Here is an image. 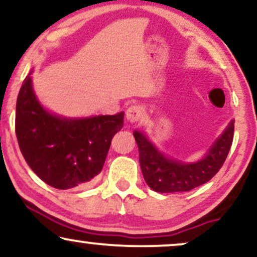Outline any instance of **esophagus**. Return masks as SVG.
<instances>
[{"label": "esophagus", "mask_w": 257, "mask_h": 257, "mask_svg": "<svg viewBox=\"0 0 257 257\" xmlns=\"http://www.w3.org/2000/svg\"><path fill=\"white\" fill-rule=\"evenodd\" d=\"M142 117H144V111H142V107L138 106V105H132L125 112V118L129 123L140 122Z\"/></svg>", "instance_id": "1"}]
</instances>
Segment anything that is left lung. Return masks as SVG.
<instances>
[{
    "label": "left lung",
    "instance_id": "8db88e82",
    "mask_svg": "<svg viewBox=\"0 0 257 257\" xmlns=\"http://www.w3.org/2000/svg\"><path fill=\"white\" fill-rule=\"evenodd\" d=\"M234 119H231L205 156L195 162H185L164 154L144 131H134L139 160L148 187L158 193H181L207 183L226 159L232 145Z\"/></svg>",
    "mask_w": 257,
    "mask_h": 257
}]
</instances>
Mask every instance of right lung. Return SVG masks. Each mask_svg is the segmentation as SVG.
I'll return each instance as SVG.
<instances>
[{"mask_svg": "<svg viewBox=\"0 0 257 257\" xmlns=\"http://www.w3.org/2000/svg\"><path fill=\"white\" fill-rule=\"evenodd\" d=\"M31 70L17 100L15 133L25 160L46 184L72 189L100 174L113 135L123 128L124 112L64 117L40 103Z\"/></svg>", "mask_w": 257, "mask_h": 257, "instance_id": "right-lung-1", "label": "right lung"}]
</instances>
